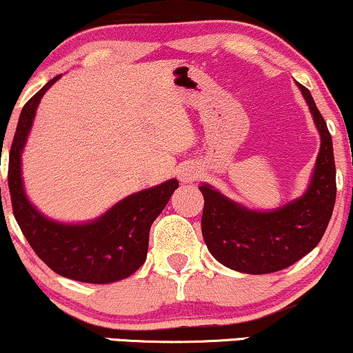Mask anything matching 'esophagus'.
Returning a JSON list of instances; mask_svg holds the SVG:
<instances>
[{"instance_id": "esophagus-1", "label": "esophagus", "mask_w": 353, "mask_h": 353, "mask_svg": "<svg viewBox=\"0 0 353 353\" xmlns=\"http://www.w3.org/2000/svg\"><path fill=\"white\" fill-rule=\"evenodd\" d=\"M199 169L195 166H182L179 169V181L181 182H194L199 177Z\"/></svg>"}]
</instances>
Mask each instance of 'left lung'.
Returning a JSON list of instances; mask_svg holds the SVG:
<instances>
[{"mask_svg":"<svg viewBox=\"0 0 353 353\" xmlns=\"http://www.w3.org/2000/svg\"><path fill=\"white\" fill-rule=\"evenodd\" d=\"M321 135L313 179L301 199L274 212H252L231 202L208 184L203 195L202 234L212 256L244 274H272L293 265L318 246L336 203L332 138L313 96L298 84Z\"/></svg>","mask_w":353,"mask_h":353,"instance_id":"8db88e82","label":"left lung"}]
</instances>
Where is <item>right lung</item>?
<instances>
[{
	"label": "right lung",
	"instance_id": "obj_1",
	"mask_svg": "<svg viewBox=\"0 0 353 353\" xmlns=\"http://www.w3.org/2000/svg\"><path fill=\"white\" fill-rule=\"evenodd\" d=\"M58 78L50 79L22 107L8 168L12 213L34 252L58 275L84 283L117 282L143 265L151 225L166 207L179 182L171 179L153 189L128 195L86 225H63L40 215L24 194L21 153L39 102Z\"/></svg>",
	"mask_w": 353,
	"mask_h": 353
}]
</instances>
